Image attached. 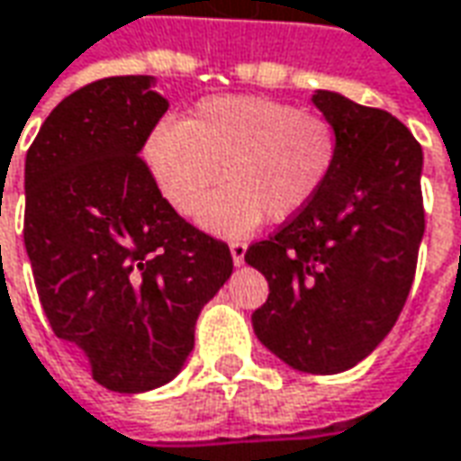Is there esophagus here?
Masks as SVG:
<instances>
[{
  "label": "esophagus",
  "instance_id": "esophagus-1",
  "mask_svg": "<svg viewBox=\"0 0 461 461\" xmlns=\"http://www.w3.org/2000/svg\"><path fill=\"white\" fill-rule=\"evenodd\" d=\"M230 252L231 262L237 264V267H241V264H244V254H247V244H244V241H231Z\"/></svg>",
  "mask_w": 461,
  "mask_h": 461
}]
</instances>
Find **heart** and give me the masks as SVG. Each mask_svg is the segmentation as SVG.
I'll use <instances>...</instances> for the list:
<instances>
[{
  "instance_id": "b5f03b06",
  "label": "heart",
  "mask_w": 461,
  "mask_h": 461,
  "mask_svg": "<svg viewBox=\"0 0 461 461\" xmlns=\"http://www.w3.org/2000/svg\"><path fill=\"white\" fill-rule=\"evenodd\" d=\"M144 162L167 204L192 214L212 186L199 221L227 237L247 234L264 217H297L327 182L337 131L320 114L264 96H214L186 122L167 117L144 140Z\"/></svg>"
}]
</instances>
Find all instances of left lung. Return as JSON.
<instances>
[{"label": "left lung", "instance_id": "8db88e82", "mask_svg": "<svg viewBox=\"0 0 461 461\" xmlns=\"http://www.w3.org/2000/svg\"><path fill=\"white\" fill-rule=\"evenodd\" d=\"M337 159L317 197L244 262L267 276L257 339L285 365L339 375L375 352L411 289L424 237L420 141L384 109L317 89Z\"/></svg>", "mask_w": 461, "mask_h": 461}]
</instances>
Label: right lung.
I'll return each mask as SVG.
<instances>
[{
	"label": "right lung",
	"instance_id": "right-lung-1",
	"mask_svg": "<svg viewBox=\"0 0 461 461\" xmlns=\"http://www.w3.org/2000/svg\"><path fill=\"white\" fill-rule=\"evenodd\" d=\"M152 86L107 77L77 89L24 164V247L44 314L122 394L182 372L199 312L234 269L230 247L186 224L140 159L169 107Z\"/></svg>",
	"mask_w": 461,
	"mask_h": 461
}]
</instances>
